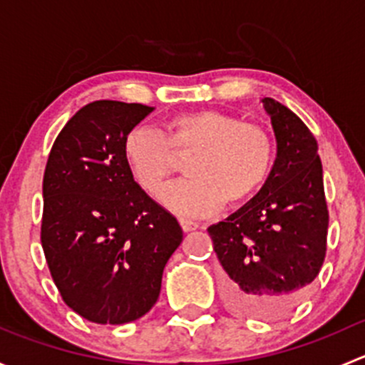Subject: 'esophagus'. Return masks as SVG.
Listing matches in <instances>:
<instances>
[{"instance_id":"esophagus-1","label":"esophagus","mask_w":365,"mask_h":365,"mask_svg":"<svg viewBox=\"0 0 365 365\" xmlns=\"http://www.w3.org/2000/svg\"><path fill=\"white\" fill-rule=\"evenodd\" d=\"M180 226H182L183 231H194L200 227V224L194 222V220H189V219H180Z\"/></svg>"}]
</instances>
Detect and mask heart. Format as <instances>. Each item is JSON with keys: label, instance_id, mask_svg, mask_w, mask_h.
I'll list each match as a JSON object with an SVG mask.
<instances>
[{"label": "heart", "instance_id": "obj_1", "mask_svg": "<svg viewBox=\"0 0 365 365\" xmlns=\"http://www.w3.org/2000/svg\"><path fill=\"white\" fill-rule=\"evenodd\" d=\"M175 153H189V180L164 194V205L180 215L205 217L226 201L240 205L256 196L270 178L275 145L263 127L215 109L175 114L164 130L132 127L121 143L132 178L148 196L159 197L175 173Z\"/></svg>", "mask_w": 365, "mask_h": 365}]
</instances>
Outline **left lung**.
I'll return each instance as SVG.
<instances>
[{"mask_svg":"<svg viewBox=\"0 0 365 365\" xmlns=\"http://www.w3.org/2000/svg\"><path fill=\"white\" fill-rule=\"evenodd\" d=\"M277 139L267 185L208 233L224 270V298L238 314L284 318L322 270L329 208L318 143L292 109L263 98Z\"/></svg>","mask_w":365,"mask_h":365,"instance_id":"obj_1","label":"left lung"}]
</instances>
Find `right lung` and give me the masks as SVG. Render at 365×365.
Segmentation results:
<instances>
[{
    "instance_id": "obj_1",
    "label": "right lung",
    "mask_w": 365,
    "mask_h": 365,
    "mask_svg": "<svg viewBox=\"0 0 365 365\" xmlns=\"http://www.w3.org/2000/svg\"><path fill=\"white\" fill-rule=\"evenodd\" d=\"M152 111L118 101L84 106L58 134L43 173L40 240L51 277L65 304L98 325L145 316L183 240L121 153L125 134Z\"/></svg>"
}]
</instances>
